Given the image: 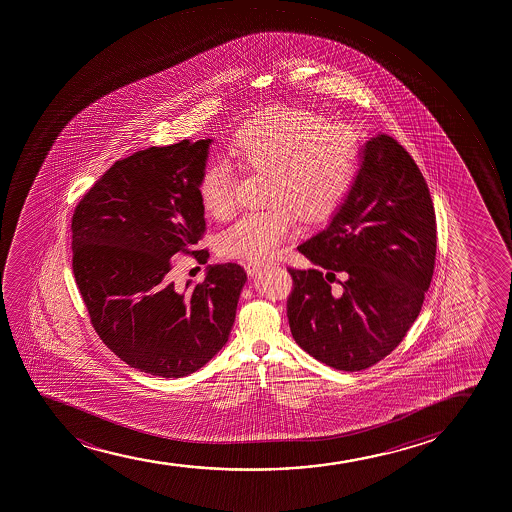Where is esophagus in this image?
<instances>
[{"label":"esophagus","instance_id":"obj_1","mask_svg":"<svg viewBox=\"0 0 512 512\" xmlns=\"http://www.w3.org/2000/svg\"><path fill=\"white\" fill-rule=\"evenodd\" d=\"M265 265H267L265 262H248V264H245V270H247L250 276H255L257 272L264 269Z\"/></svg>","mask_w":512,"mask_h":512}]
</instances>
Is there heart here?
<instances>
[{
  "instance_id": "b5f03b06",
  "label": "heart",
  "mask_w": 512,
  "mask_h": 512,
  "mask_svg": "<svg viewBox=\"0 0 512 512\" xmlns=\"http://www.w3.org/2000/svg\"><path fill=\"white\" fill-rule=\"evenodd\" d=\"M230 153L245 172L269 175L272 206L245 214L219 235L218 252L228 259L272 257L298 233L301 214L308 221L332 216L361 170V141L351 127L298 107L255 115L236 131ZM236 187V172L224 161L204 168L197 182L202 206L216 219L235 214Z\"/></svg>"
}]
</instances>
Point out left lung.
<instances>
[{
    "instance_id": "obj_1",
    "label": "left lung",
    "mask_w": 512,
    "mask_h": 512,
    "mask_svg": "<svg viewBox=\"0 0 512 512\" xmlns=\"http://www.w3.org/2000/svg\"><path fill=\"white\" fill-rule=\"evenodd\" d=\"M298 250L313 267H288L296 344L351 373L395 351L419 316L436 262L429 187L397 139L381 133L368 141L344 204Z\"/></svg>"
}]
</instances>
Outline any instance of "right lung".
I'll return each mask as SVG.
<instances>
[{
	"mask_svg": "<svg viewBox=\"0 0 512 512\" xmlns=\"http://www.w3.org/2000/svg\"><path fill=\"white\" fill-rule=\"evenodd\" d=\"M211 139L153 146L115 161L81 197L71 218L73 274L95 332L141 373L182 378L228 342L247 272L209 265L187 293L170 282L175 253L206 231L197 182ZM189 286V284H187Z\"/></svg>",
	"mask_w": 512,
	"mask_h": 512,
	"instance_id": "right-lung-1",
	"label": "right lung"
}]
</instances>
